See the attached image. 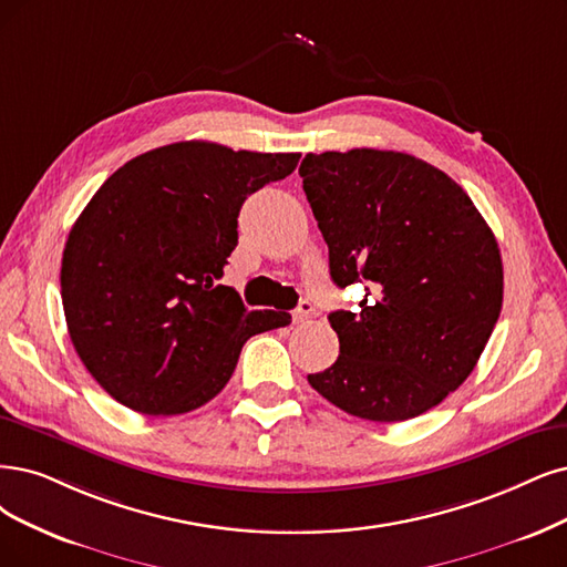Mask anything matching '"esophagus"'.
I'll use <instances>...</instances> for the list:
<instances>
[{"instance_id": "esophagus-1", "label": "esophagus", "mask_w": 567, "mask_h": 567, "mask_svg": "<svg viewBox=\"0 0 567 567\" xmlns=\"http://www.w3.org/2000/svg\"><path fill=\"white\" fill-rule=\"evenodd\" d=\"M312 310H316V308H312L310 301H301L295 310H291V322H295V324L306 322L312 316Z\"/></svg>"}]
</instances>
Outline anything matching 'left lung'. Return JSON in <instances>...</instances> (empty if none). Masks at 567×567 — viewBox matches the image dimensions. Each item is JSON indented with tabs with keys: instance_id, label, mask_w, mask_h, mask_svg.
Instances as JSON below:
<instances>
[{
	"instance_id": "obj_1",
	"label": "left lung",
	"mask_w": 567,
	"mask_h": 567,
	"mask_svg": "<svg viewBox=\"0 0 567 567\" xmlns=\"http://www.w3.org/2000/svg\"><path fill=\"white\" fill-rule=\"evenodd\" d=\"M299 175L339 287L360 312L329 316L339 360L308 383L350 415L400 423L474 371L502 308V259L472 198L439 167L381 150L306 154Z\"/></svg>"
}]
</instances>
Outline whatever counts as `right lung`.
Instances as JSON below:
<instances>
[{"label": "right lung", "mask_w": 567, "mask_h": 567, "mask_svg": "<svg viewBox=\"0 0 567 567\" xmlns=\"http://www.w3.org/2000/svg\"><path fill=\"white\" fill-rule=\"evenodd\" d=\"M299 158L165 144L121 165L83 207L62 251V308L83 367L116 402L194 411L224 390L249 337L287 324L219 280L243 203Z\"/></svg>", "instance_id": "right-lung-1"}]
</instances>
